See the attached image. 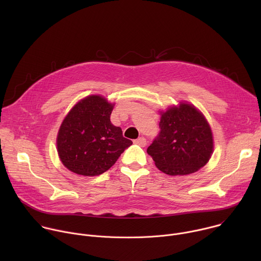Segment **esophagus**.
<instances>
[{
    "label": "esophagus",
    "mask_w": 261,
    "mask_h": 261,
    "mask_svg": "<svg viewBox=\"0 0 261 261\" xmlns=\"http://www.w3.org/2000/svg\"><path fill=\"white\" fill-rule=\"evenodd\" d=\"M134 143H136V144H138V145H140V146H145V144H146V139H145L144 137H139V138H137V139L134 140Z\"/></svg>",
    "instance_id": "1"
}]
</instances>
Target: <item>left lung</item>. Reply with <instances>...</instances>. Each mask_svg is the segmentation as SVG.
I'll return each mask as SVG.
<instances>
[{"instance_id": "obj_1", "label": "left lung", "mask_w": 261, "mask_h": 261, "mask_svg": "<svg viewBox=\"0 0 261 261\" xmlns=\"http://www.w3.org/2000/svg\"><path fill=\"white\" fill-rule=\"evenodd\" d=\"M160 132L147 147L156 166L169 175L190 174L203 167L214 150L211 127L192 104L180 102L161 113Z\"/></svg>"}]
</instances>
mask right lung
Returning a JSON list of instances; mask_svg holds the SVG:
<instances>
[{
  "label": "right lung",
  "instance_id": "1",
  "mask_svg": "<svg viewBox=\"0 0 261 261\" xmlns=\"http://www.w3.org/2000/svg\"><path fill=\"white\" fill-rule=\"evenodd\" d=\"M114 105L102 96L91 95L74 105L64 119L57 147L70 171L85 176L102 174L132 144L110 122Z\"/></svg>",
  "mask_w": 261,
  "mask_h": 261
}]
</instances>
